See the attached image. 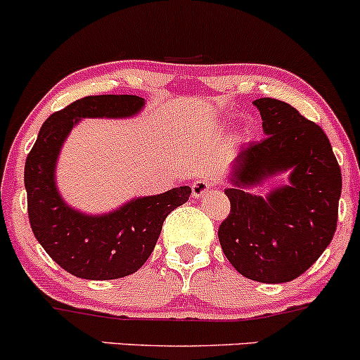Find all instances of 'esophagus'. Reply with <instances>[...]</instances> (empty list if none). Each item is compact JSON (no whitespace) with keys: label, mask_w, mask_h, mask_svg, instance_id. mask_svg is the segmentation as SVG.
Here are the masks:
<instances>
[{"label":"esophagus","mask_w":360,"mask_h":360,"mask_svg":"<svg viewBox=\"0 0 360 360\" xmlns=\"http://www.w3.org/2000/svg\"><path fill=\"white\" fill-rule=\"evenodd\" d=\"M213 186V183L210 179H196L195 183H193V198H201V196H205L208 193V189Z\"/></svg>","instance_id":"esophagus-1"}]
</instances>
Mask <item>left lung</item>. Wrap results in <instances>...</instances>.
<instances>
[{
	"label": "left lung",
	"mask_w": 360,
	"mask_h": 360,
	"mask_svg": "<svg viewBox=\"0 0 360 360\" xmlns=\"http://www.w3.org/2000/svg\"><path fill=\"white\" fill-rule=\"evenodd\" d=\"M263 120L262 141L240 148L225 189L231 213L219 240L232 266L246 278L282 283L301 276L333 239L342 171L321 128L278 98L255 101ZM292 169L291 186L266 199L244 187Z\"/></svg>",
	"instance_id": "left-lung-1"
}]
</instances>
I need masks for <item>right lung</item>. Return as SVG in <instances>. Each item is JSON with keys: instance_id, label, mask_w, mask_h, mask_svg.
Here are the masks:
<instances>
[{"instance_id": "obj_1", "label": "right lung", "mask_w": 360, "mask_h": 360, "mask_svg": "<svg viewBox=\"0 0 360 360\" xmlns=\"http://www.w3.org/2000/svg\"><path fill=\"white\" fill-rule=\"evenodd\" d=\"M138 96H89L51 114L25 160L27 210L35 239L68 274L112 280L135 274L152 255L164 220L186 203L191 188L181 186L126 203L104 217L66 207L54 184L63 141L82 117H126L143 108Z\"/></svg>"}]
</instances>
